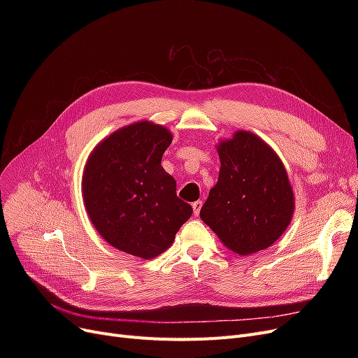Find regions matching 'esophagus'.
I'll return each mask as SVG.
<instances>
[{"label": "esophagus", "mask_w": 358, "mask_h": 358, "mask_svg": "<svg viewBox=\"0 0 358 358\" xmlns=\"http://www.w3.org/2000/svg\"><path fill=\"white\" fill-rule=\"evenodd\" d=\"M201 206H203V201H201V200H197V201H194V203H193V212H194V215H196V216H199L200 209H201Z\"/></svg>", "instance_id": "1"}]
</instances>
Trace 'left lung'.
Returning <instances> with one entry per match:
<instances>
[{"label": "left lung", "mask_w": 358, "mask_h": 358, "mask_svg": "<svg viewBox=\"0 0 358 358\" xmlns=\"http://www.w3.org/2000/svg\"><path fill=\"white\" fill-rule=\"evenodd\" d=\"M217 154L219 178L200 210L201 220L241 255L268 248L294 210L283 164L264 141L245 130L222 142Z\"/></svg>", "instance_id": "8db88e82"}]
</instances>
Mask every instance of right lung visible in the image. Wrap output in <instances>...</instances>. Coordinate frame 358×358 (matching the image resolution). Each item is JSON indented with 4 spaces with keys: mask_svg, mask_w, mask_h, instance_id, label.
Wrapping results in <instances>:
<instances>
[{
    "mask_svg": "<svg viewBox=\"0 0 358 358\" xmlns=\"http://www.w3.org/2000/svg\"><path fill=\"white\" fill-rule=\"evenodd\" d=\"M173 135L139 122L103 141L90 155L83 177L88 216L115 248L155 258L171 247L193 208L177 197V182L161 166Z\"/></svg>",
    "mask_w": 358,
    "mask_h": 358,
    "instance_id": "1",
    "label": "right lung"
}]
</instances>
